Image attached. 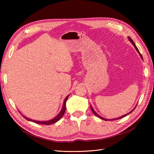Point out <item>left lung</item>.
Listing matches in <instances>:
<instances>
[{"label":"left lung","mask_w":154,"mask_h":154,"mask_svg":"<svg viewBox=\"0 0 154 154\" xmlns=\"http://www.w3.org/2000/svg\"><path fill=\"white\" fill-rule=\"evenodd\" d=\"M129 38V40H130V42H132V44L134 45V47H135V48H136V50H137V51H138V53L140 54V56H141V57H142V58L143 59V57H142V54L140 53V51H139V50H138V48H137V47H136V44H135L134 43V42H133V40H132V39H131V38ZM91 110H92V111H93V112L94 113V114H95V115H96V116H97L98 117H99V118H100V119H103V120H108L107 119H103V118H102V117H101V116H100L99 115V114H97V113H96L95 112H94V110H93V108H92V107H91ZM134 109H135V108H134ZM134 110H132L131 111V112H130L129 113H128V114H126V115H124V116H121V117H120V118H118V119H122V118H123V117H124V116H127V115H128V114H129L130 113H131V112H132V111H133ZM116 119H112V120H116Z\"/></svg>","instance_id":"obj_1"}]
</instances>
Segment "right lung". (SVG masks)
I'll use <instances>...</instances> for the list:
<instances>
[{
  "label": "right lung",
  "instance_id": "right-lung-1",
  "mask_svg": "<svg viewBox=\"0 0 154 154\" xmlns=\"http://www.w3.org/2000/svg\"><path fill=\"white\" fill-rule=\"evenodd\" d=\"M68 97H69V96H67L66 98H65V100H64L63 105V108H62V109H61V112H60V114H59L56 117H55L54 119H53L52 120H49V121H45V122H44V121L33 120H32V119H28V118H26V117H24V116H24L26 119L29 120V121H31V122H35V123L39 124H45V125H50V124H54V123H55L56 122H57V121H58L59 120H60L62 116H63V114H64V113H65V106H66V101H67V100Z\"/></svg>",
  "mask_w": 154,
  "mask_h": 154
}]
</instances>
